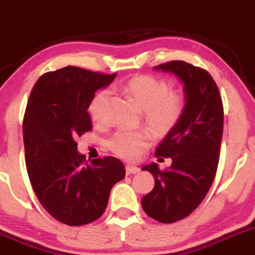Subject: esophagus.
Segmentation results:
<instances>
[{"mask_svg":"<svg viewBox=\"0 0 255 255\" xmlns=\"http://www.w3.org/2000/svg\"><path fill=\"white\" fill-rule=\"evenodd\" d=\"M139 168L137 166H132V165H127L126 166V173L127 175H134V173H138Z\"/></svg>","mask_w":255,"mask_h":255,"instance_id":"esophagus-1","label":"esophagus"}]
</instances>
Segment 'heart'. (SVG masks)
I'll return each instance as SVG.
<instances>
[{
	"label": "heart",
	"mask_w": 255,
	"mask_h": 255,
	"mask_svg": "<svg viewBox=\"0 0 255 255\" xmlns=\"http://www.w3.org/2000/svg\"><path fill=\"white\" fill-rule=\"evenodd\" d=\"M125 90L142 109L144 121L153 132L167 133L181 118L184 98L181 94L171 92L166 80L151 75H139L130 79L125 85ZM108 95V90H101L90 101L88 111L95 123L104 121V106ZM149 142L151 134L147 129H122L112 135L107 147L121 158L134 160L148 147Z\"/></svg>",
	"instance_id": "1"
}]
</instances>
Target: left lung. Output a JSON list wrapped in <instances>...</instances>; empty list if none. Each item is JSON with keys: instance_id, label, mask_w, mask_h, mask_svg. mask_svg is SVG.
Listing matches in <instances>:
<instances>
[{"instance_id": "left-lung-1", "label": "left lung", "mask_w": 255, "mask_h": 255, "mask_svg": "<svg viewBox=\"0 0 255 255\" xmlns=\"http://www.w3.org/2000/svg\"><path fill=\"white\" fill-rule=\"evenodd\" d=\"M154 70L175 74L184 84L181 118L156 148L158 161L171 158L167 170L157 163L142 167L154 177V187L142 199V209L160 223H175L201 204L216 175L224 126L218 85L206 70L185 61H170Z\"/></svg>"}]
</instances>
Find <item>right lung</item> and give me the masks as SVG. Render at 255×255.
<instances>
[{
  "mask_svg": "<svg viewBox=\"0 0 255 255\" xmlns=\"http://www.w3.org/2000/svg\"><path fill=\"white\" fill-rule=\"evenodd\" d=\"M116 75L77 66L46 73L26 107L22 130L31 185L45 210L70 227L101 218L112 187L126 176L116 157L85 162L75 142L92 129L88 108L95 92L108 87Z\"/></svg>",
  "mask_w": 255,
  "mask_h": 255,
  "instance_id": "1",
  "label": "right lung"
}]
</instances>
